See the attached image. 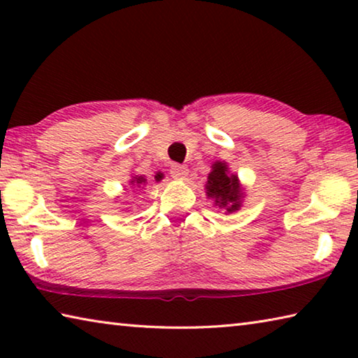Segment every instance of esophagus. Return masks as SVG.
I'll return each instance as SVG.
<instances>
[{
  "mask_svg": "<svg viewBox=\"0 0 358 358\" xmlns=\"http://www.w3.org/2000/svg\"><path fill=\"white\" fill-rule=\"evenodd\" d=\"M171 173L175 180H185L187 177V173H189V171H187L186 166L175 164L171 167Z\"/></svg>",
  "mask_w": 358,
  "mask_h": 358,
  "instance_id": "esophagus-1",
  "label": "esophagus"
}]
</instances>
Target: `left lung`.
Wrapping results in <instances>:
<instances>
[{"label":"left lung","mask_w":358,"mask_h":358,"mask_svg":"<svg viewBox=\"0 0 358 358\" xmlns=\"http://www.w3.org/2000/svg\"><path fill=\"white\" fill-rule=\"evenodd\" d=\"M245 191L238 175L230 172L226 161H215L211 164V172L205 181V194L208 199H213L216 207L226 211V215L235 213L243 205Z\"/></svg>","instance_id":"left-lung-1"}]
</instances>
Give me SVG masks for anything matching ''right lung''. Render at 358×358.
Segmentation results:
<instances>
[{"mask_svg":"<svg viewBox=\"0 0 358 358\" xmlns=\"http://www.w3.org/2000/svg\"><path fill=\"white\" fill-rule=\"evenodd\" d=\"M162 178H164V175H162L161 172H157L155 175V181H161ZM147 185H148V180H147V177H145V175H132L131 180H129V186L136 191H138V187H142V189H143V187Z\"/></svg>","mask_w":358,"mask_h":358,"instance_id":"right-lung-1","label":"right lung"}]
</instances>
